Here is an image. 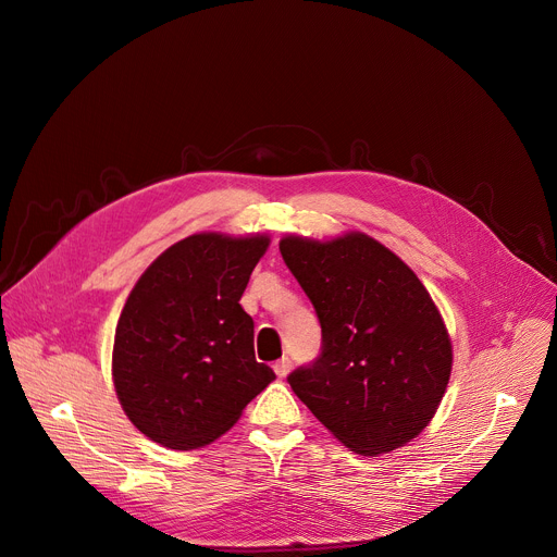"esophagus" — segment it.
Masks as SVG:
<instances>
[{
    "instance_id": "34e87169",
    "label": "esophagus",
    "mask_w": 557,
    "mask_h": 557,
    "mask_svg": "<svg viewBox=\"0 0 557 557\" xmlns=\"http://www.w3.org/2000/svg\"><path fill=\"white\" fill-rule=\"evenodd\" d=\"M290 368H293V363H290L288 357H282V359H277V361L273 363V370H275L277 376H286V374L290 372Z\"/></svg>"
}]
</instances>
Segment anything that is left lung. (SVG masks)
<instances>
[{"instance_id": "left-lung-1", "label": "left lung", "mask_w": 557, "mask_h": 557, "mask_svg": "<svg viewBox=\"0 0 557 557\" xmlns=\"http://www.w3.org/2000/svg\"><path fill=\"white\" fill-rule=\"evenodd\" d=\"M280 253L322 326L320 355L286 376L293 392L357 454L412 441L451 372V344L421 280L363 233L284 237Z\"/></svg>"}]
</instances>
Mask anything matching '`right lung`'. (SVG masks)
I'll return each instance as SVG.
<instances>
[{
    "instance_id": "add662e5",
    "label": "right lung",
    "mask_w": 557,
    "mask_h": 557,
    "mask_svg": "<svg viewBox=\"0 0 557 557\" xmlns=\"http://www.w3.org/2000/svg\"><path fill=\"white\" fill-rule=\"evenodd\" d=\"M269 237L189 235L132 288L114 335L112 374L127 419L151 441L194 449L224 434L275 379L256 361L240 306Z\"/></svg>"
}]
</instances>
